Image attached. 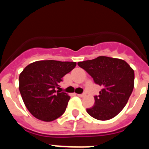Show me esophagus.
<instances>
[{
    "label": "esophagus",
    "mask_w": 149,
    "mask_h": 149,
    "mask_svg": "<svg viewBox=\"0 0 149 149\" xmlns=\"http://www.w3.org/2000/svg\"><path fill=\"white\" fill-rule=\"evenodd\" d=\"M77 96H78V97H81V98H83V97L85 96V94H77Z\"/></svg>",
    "instance_id": "1"
}]
</instances>
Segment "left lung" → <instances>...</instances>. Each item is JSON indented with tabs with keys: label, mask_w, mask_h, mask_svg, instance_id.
<instances>
[{
	"label": "left lung",
	"mask_w": 149,
	"mask_h": 149,
	"mask_svg": "<svg viewBox=\"0 0 149 149\" xmlns=\"http://www.w3.org/2000/svg\"><path fill=\"white\" fill-rule=\"evenodd\" d=\"M77 65L102 87L99 95L94 97L95 104L86 109L88 114L101 121L109 120L118 115L134 89V69L125 60L105 56L79 62Z\"/></svg>",
	"instance_id": "obj_1"
}]
</instances>
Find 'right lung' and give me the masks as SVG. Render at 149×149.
<instances>
[{
	"label": "right lung",
	"mask_w": 149,
	"mask_h": 149,
	"mask_svg": "<svg viewBox=\"0 0 149 149\" xmlns=\"http://www.w3.org/2000/svg\"><path fill=\"white\" fill-rule=\"evenodd\" d=\"M76 64L75 62L39 60L29 64L21 72L19 91L26 107L35 118L51 122L64 113L70 96L56 89L63 76Z\"/></svg>",
	"instance_id": "add662e5"
}]
</instances>
